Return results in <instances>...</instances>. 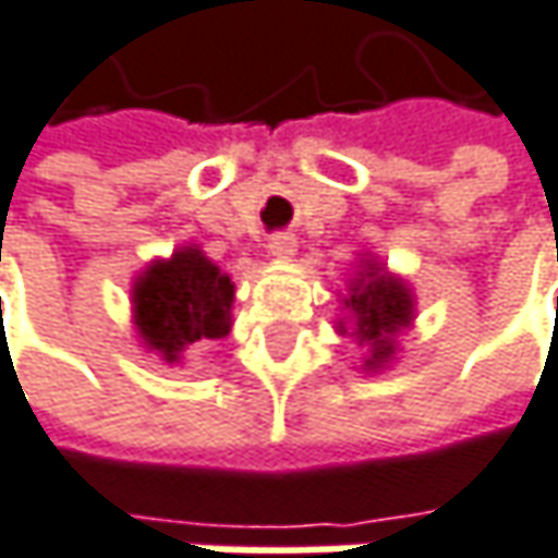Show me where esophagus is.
I'll use <instances>...</instances> for the list:
<instances>
[{
	"label": "esophagus",
	"instance_id": "1",
	"mask_svg": "<svg viewBox=\"0 0 558 558\" xmlns=\"http://www.w3.org/2000/svg\"><path fill=\"white\" fill-rule=\"evenodd\" d=\"M268 252L278 255V258H290V255L296 252V239H293L290 232H275V235L268 239Z\"/></svg>",
	"mask_w": 558,
	"mask_h": 558
}]
</instances>
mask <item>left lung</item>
Masks as SVG:
<instances>
[{
	"label": "left lung",
	"instance_id": "8db88e82",
	"mask_svg": "<svg viewBox=\"0 0 558 558\" xmlns=\"http://www.w3.org/2000/svg\"><path fill=\"white\" fill-rule=\"evenodd\" d=\"M351 313H354V331L361 341H371V361L367 367H380L392 357V335L412 323V296L402 287V280L380 275L371 262L364 265L361 280L351 287Z\"/></svg>",
	"mask_w": 558,
	"mask_h": 558
}]
</instances>
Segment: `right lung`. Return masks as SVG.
<instances>
[{
	"label": "right lung",
	"mask_w": 558,
	"mask_h": 558,
	"mask_svg": "<svg viewBox=\"0 0 558 558\" xmlns=\"http://www.w3.org/2000/svg\"><path fill=\"white\" fill-rule=\"evenodd\" d=\"M232 280L197 248L178 252L136 283V326L146 344L175 361L187 344L217 341L229 331Z\"/></svg>",
	"instance_id": "add662e5"
}]
</instances>
